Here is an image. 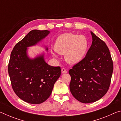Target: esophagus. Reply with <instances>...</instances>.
I'll return each instance as SVG.
<instances>
[{
    "instance_id": "esophagus-1",
    "label": "esophagus",
    "mask_w": 121,
    "mask_h": 121,
    "mask_svg": "<svg viewBox=\"0 0 121 121\" xmlns=\"http://www.w3.org/2000/svg\"><path fill=\"white\" fill-rule=\"evenodd\" d=\"M61 73H67V70L64 68H62L61 69Z\"/></svg>"
}]
</instances>
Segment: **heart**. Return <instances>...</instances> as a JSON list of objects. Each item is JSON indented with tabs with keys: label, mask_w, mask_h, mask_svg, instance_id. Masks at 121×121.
Listing matches in <instances>:
<instances>
[{
	"label": "heart",
	"mask_w": 121,
	"mask_h": 121,
	"mask_svg": "<svg viewBox=\"0 0 121 121\" xmlns=\"http://www.w3.org/2000/svg\"><path fill=\"white\" fill-rule=\"evenodd\" d=\"M88 46L86 38L83 35L67 33L63 34L57 38L54 48L57 52L65 54V59L69 64H76L83 59ZM56 58V53L51 52Z\"/></svg>",
	"instance_id": "obj_1"
}]
</instances>
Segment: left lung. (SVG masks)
I'll use <instances>...</instances> for the list:
<instances>
[{"mask_svg":"<svg viewBox=\"0 0 121 121\" xmlns=\"http://www.w3.org/2000/svg\"><path fill=\"white\" fill-rule=\"evenodd\" d=\"M91 34L92 43L85 57L69 70L71 93L84 104L97 101L106 95L113 71L108 47L93 32Z\"/></svg>","mask_w":121,"mask_h":121,"instance_id":"left-lung-1","label":"left lung"}]
</instances>
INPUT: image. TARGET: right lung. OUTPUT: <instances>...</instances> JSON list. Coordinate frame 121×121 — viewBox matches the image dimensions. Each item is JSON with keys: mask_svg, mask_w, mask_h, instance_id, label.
Returning a JSON list of instances; mask_svg holds the SVG:
<instances>
[{"mask_svg": "<svg viewBox=\"0 0 121 121\" xmlns=\"http://www.w3.org/2000/svg\"><path fill=\"white\" fill-rule=\"evenodd\" d=\"M48 30L30 31L14 46L9 64L12 88L17 97L31 104H39L50 97L55 83L60 76V67L48 65L43 52L30 58L29 47L36 46L48 36ZM46 51L48 48L45 46Z\"/></svg>", "mask_w": 121, "mask_h": 121, "instance_id": "add662e5", "label": "right lung"}]
</instances>
